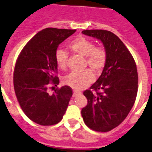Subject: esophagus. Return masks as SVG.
<instances>
[{
	"mask_svg": "<svg viewBox=\"0 0 152 152\" xmlns=\"http://www.w3.org/2000/svg\"><path fill=\"white\" fill-rule=\"evenodd\" d=\"M82 93L80 92V91H73V96H78V95H80Z\"/></svg>",
	"mask_w": 152,
	"mask_h": 152,
	"instance_id": "1",
	"label": "esophagus"
}]
</instances>
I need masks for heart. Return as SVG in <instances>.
Segmentation results:
<instances>
[{
  "label": "heart",
  "instance_id": "heart-1",
  "mask_svg": "<svg viewBox=\"0 0 152 152\" xmlns=\"http://www.w3.org/2000/svg\"><path fill=\"white\" fill-rule=\"evenodd\" d=\"M69 47L74 53L86 57V64H88L95 73L100 72L105 67L107 59L106 50L102 47H95V43L89 39L79 37L69 43ZM54 58L58 68L61 69H66L69 61V55L67 52L60 49L57 50ZM93 80L94 75L90 70L72 72L63 79V82L65 85L76 91H80L88 87Z\"/></svg>",
  "mask_w": 152,
  "mask_h": 152
}]
</instances>
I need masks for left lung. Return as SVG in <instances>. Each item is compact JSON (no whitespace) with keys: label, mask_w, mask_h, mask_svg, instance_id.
<instances>
[{"label":"left lung","mask_w":152,"mask_h":152,"mask_svg":"<svg viewBox=\"0 0 152 152\" xmlns=\"http://www.w3.org/2000/svg\"><path fill=\"white\" fill-rule=\"evenodd\" d=\"M82 33L102 42L107 59L99 78L83 92L88 104L81 114L91 129L108 132L125 120L134 105L138 90L137 65L125 44L112 32L85 30Z\"/></svg>","instance_id":"8db88e82"}]
</instances>
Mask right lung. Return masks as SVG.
Returning <instances> with one entry per match:
<instances>
[{
    "instance_id": "right-lung-1",
    "label": "right lung",
    "mask_w": 152,
    "mask_h": 152,
    "mask_svg": "<svg viewBox=\"0 0 152 152\" xmlns=\"http://www.w3.org/2000/svg\"><path fill=\"white\" fill-rule=\"evenodd\" d=\"M76 30L49 27L37 33L23 47L15 63L14 89L24 113L41 125H53L61 121L72 90L69 86L57 88L52 95L50 84L57 86L59 79L54 55L57 47Z\"/></svg>"
}]
</instances>
